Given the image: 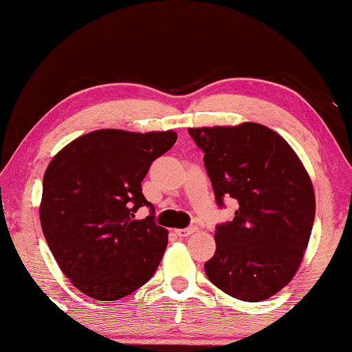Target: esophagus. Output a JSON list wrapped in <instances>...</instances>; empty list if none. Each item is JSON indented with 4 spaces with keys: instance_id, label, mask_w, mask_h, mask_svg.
<instances>
[{
    "instance_id": "obj_1",
    "label": "esophagus",
    "mask_w": 352,
    "mask_h": 352,
    "mask_svg": "<svg viewBox=\"0 0 352 352\" xmlns=\"http://www.w3.org/2000/svg\"><path fill=\"white\" fill-rule=\"evenodd\" d=\"M197 230L195 226H190V228H186V229H176V234L179 235V237H187V235L194 234Z\"/></svg>"
}]
</instances>
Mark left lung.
<instances>
[{
	"label": "left lung",
	"instance_id": "obj_1",
	"mask_svg": "<svg viewBox=\"0 0 352 352\" xmlns=\"http://www.w3.org/2000/svg\"><path fill=\"white\" fill-rule=\"evenodd\" d=\"M189 134L204 152L216 204H239L232 219L216 226L206 277L237 300H267L292 280L309 242L316 216L309 176L285 139L263 124Z\"/></svg>",
	"mask_w": 352,
	"mask_h": 352
}]
</instances>
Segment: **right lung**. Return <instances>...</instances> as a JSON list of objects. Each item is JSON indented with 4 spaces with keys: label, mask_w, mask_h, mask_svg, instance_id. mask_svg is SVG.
I'll return each instance as SVG.
<instances>
[{
    "label": "right lung",
    "mask_w": 352,
    "mask_h": 352,
    "mask_svg": "<svg viewBox=\"0 0 352 352\" xmlns=\"http://www.w3.org/2000/svg\"><path fill=\"white\" fill-rule=\"evenodd\" d=\"M175 131L98 129L62 148L43 177L40 219L47 247L81 293L115 301L142 287L162 261L168 232L141 182ZM147 206L141 221L133 213Z\"/></svg>",
    "instance_id": "obj_1"
}]
</instances>
